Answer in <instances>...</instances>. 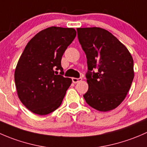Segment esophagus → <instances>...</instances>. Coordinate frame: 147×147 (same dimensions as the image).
Listing matches in <instances>:
<instances>
[{
	"instance_id": "esophagus-1",
	"label": "esophagus",
	"mask_w": 147,
	"mask_h": 147,
	"mask_svg": "<svg viewBox=\"0 0 147 147\" xmlns=\"http://www.w3.org/2000/svg\"><path fill=\"white\" fill-rule=\"evenodd\" d=\"M72 82L75 83V84H76V83L80 82V81H82V78H72Z\"/></svg>"
}]
</instances>
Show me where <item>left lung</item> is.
Instances as JSON below:
<instances>
[{"label":"left lung","instance_id":"obj_1","mask_svg":"<svg viewBox=\"0 0 147 147\" xmlns=\"http://www.w3.org/2000/svg\"><path fill=\"white\" fill-rule=\"evenodd\" d=\"M79 42L87 59L88 90L86 102L100 112L117 107L129 90L134 77V60L128 49L101 28H77ZM97 69V73L92 72Z\"/></svg>","mask_w":147,"mask_h":147}]
</instances>
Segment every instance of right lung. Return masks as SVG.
I'll use <instances>...</instances> for the list:
<instances>
[{"label": "right lung", "instance_id": "add662e5", "mask_svg": "<svg viewBox=\"0 0 147 147\" xmlns=\"http://www.w3.org/2000/svg\"><path fill=\"white\" fill-rule=\"evenodd\" d=\"M75 36L74 28L53 26L40 31L25 47L15 70V83L20 100L33 113L46 115L62 104L72 80L62 75L61 60Z\"/></svg>", "mask_w": 147, "mask_h": 147}]
</instances>
